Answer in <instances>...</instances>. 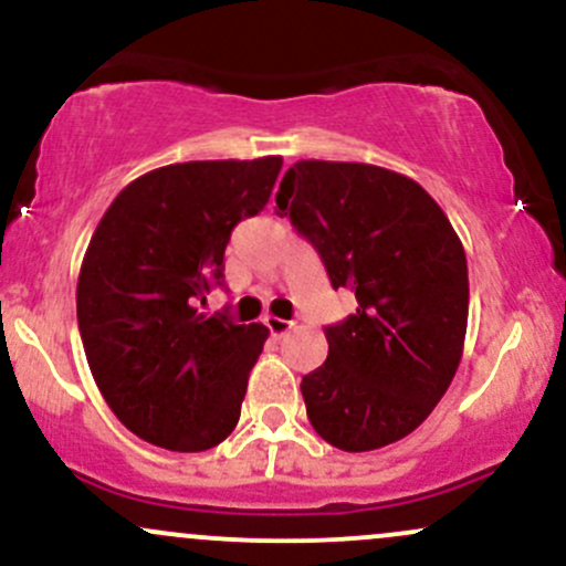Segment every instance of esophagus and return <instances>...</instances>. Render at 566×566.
Wrapping results in <instances>:
<instances>
[{"label": "esophagus", "mask_w": 566, "mask_h": 566, "mask_svg": "<svg viewBox=\"0 0 566 566\" xmlns=\"http://www.w3.org/2000/svg\"><path fill=\"white\" fill-rule=\"evenodd\" d=\"M264 324H266V329H270L272 334H275V337H283L285 332L291 329V321H285V318H277V315H266L264 318Z\"/></svg>", "instance_id": "esophagus-1"}]
</instances>
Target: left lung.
Segmentation results:
<instances>
[{
  "instance_id": "left-lung-1",
  "label": "left lung",
  "mask_w": 566,
  "mask_h": 566,
  "mask_svg": "<svg viewBox=\"0 0 566 566\" xmlns=\"http://www.w3.org/2000/svg\"><path fill=\"white\" fill-rule=\"evenodd\" d=\"M275 202L334 289L358 302L326 326L329 356L302 378L310 423L348 453L402 440L448 391L464 350L470 277L459 234L416 180L375 164L302 159Z\"/></svg>"
}]
</instances>
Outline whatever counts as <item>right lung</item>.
Instances as JSON below:
<instances>
[{
    "instance_id": "right-lung-1",
    "label": "right lung",
    "mask_w": 566,
    "mask_h": 566,
    "mask_svg": "<svg viewBox=\"0 0 566 566\" xmlns=\"http://www.w3.org/2000/svg\"><path fill=\"white\" fill-rule=\"evenodd\" d=\"M281 156L186 161L132 180L77 277L91 375L126 429L167 451L216 448L240 421L266 326L199 313L232 229L270 202Z\"/></svg>"
}]
</instances>
